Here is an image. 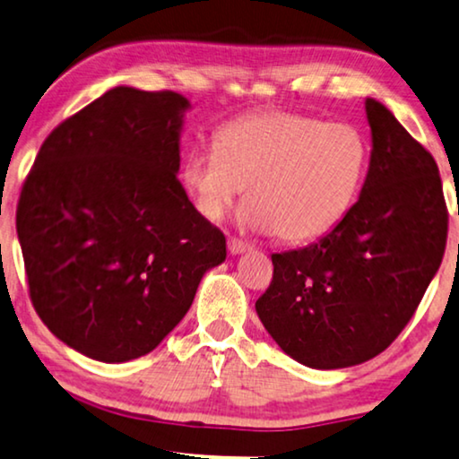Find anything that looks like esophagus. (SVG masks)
I'll list each match as a JSON object with an SVG mask.
<instances>
[{"label": "esophagus", "instance_id": "esophagus-1", "mask_svg": "<svg viewBox=\"0 0 459 459\" xmlns=\"http://www.w3.org/2000/svg\"><path fill=\"white\" fill-rule=\"evenodd\" d=\"M228 250H230V254H244V252H248L250 250V244H246V242H242V239H238V238H230L228 239Z\"/></svg>", "mask_w": 459, "mask_h": 459}]
</instances>
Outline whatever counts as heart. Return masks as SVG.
Listing matches in <instances>:
<instances>
[{"label":"heart","mask_w":459,"mask_h":459,"mask_svg":"<svg viewBox=\"0 0 459 459\" xmlns=\"http://www.w3.org/2000/svg\"><path fill=\"white\" fill-rule=\"evenodd\" d=\"M368 161V139L355 125L271 110L223 125L215 147L186 158L182 180L207 220H221L248 188V228L303 242L342 221Z\"/></svg>","instance_id":"1"}]
</instances>
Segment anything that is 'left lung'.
I'll use <instances>...</instances> for the list:
<instances>
[{
	"label": "left lung",
	"instance_id": "8db88e82",
	"mask_svg": "<svg viewBox=\"0 0 459 459\" xmlns=\"http://www.w3.org/2000/svg\"><path fill=\"white\" fill-rule=\"evenodd\" d=\"M371 158L359 201L318 242L273 254L256 301L266 333L312 369H342L394 342L439 271L447 207L439 168L376 98H365Z\"/></svg>",
	"mask_w": 459,
	"mask_h": 459
}]
</instances>
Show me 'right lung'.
<instances>
[{"instance_id": "obj_1", "label": "right lung", "mask_w": 459, "mask_h": 459, "mask_svg": "<svg viewBox=\"0 0 459 459\" xmlns=\"http://www.w3.org/2000/svg\"><path fill=\"white\" fill-rule=\"evenodd\" d=\"M188 108L176 91L112 88L53 129L20 193L32 306L96 361L156 349L225 260V236L176 178Z\"/></svg>"}]
</instances>
